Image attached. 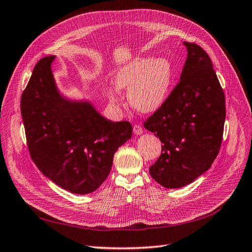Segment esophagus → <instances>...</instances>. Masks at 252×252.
Instances as JSON below:
<instances>
[{"instance_id":"1","label":"esophagus","mask_w":252,"mask_h":252,"mask_svg":"<svg viewBox=\"0 0 252 252\" xmlns=\"http://www.w3.org/2000/svg\"><path fill=\"white\" fill-rule=\"evenodd\" d=\"M142 132H143V128L140 125L133 126V133H135V135H141Z\"/></svg>"}]
</instances>
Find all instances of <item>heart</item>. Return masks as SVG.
<instances>
[{"label": "heart", "mask_w": 252, "mask_h": 252, "mask_svg": "<svg viewBox=\"0 0 252 252\" xmlns=\"http://www.w3.org/2000/svg\"><path fill=\"white\" fill-rule=\"evenodd\" d=\"M174 70L166 58L143 56L122 66L115 77L116 86L128 90L130 105L138 112L153 113L166 101L171 90ZM120 92L110 91V99L117 101Z\"/></svg>", "instance_id": "1"}]
</instances>
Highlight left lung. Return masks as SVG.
<instances>
[{
  "instance_id": "obj_1",
  "label": "left lung",
  "mask_w": 252,
  "mask_h": 252,
  "mask_svg": "<svg viewBox=\"0 0 252 252\" xmlns=\"http://www.w3.org/2000/svg\"><path fill=\"white\" fill-rule=\"evenodd\" d=\"M187 48L181 80L166 101L145 122L160 138L162 152L149 168L165 188H181L211 167L222 143L225 95L211 59L196 43Z\"/></svg>"
}]
</instances>
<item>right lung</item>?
Masks as SVG:
<instances>
[{
    "label": "right lung",
    "instance_id": "add662e5",
    "mask_svg": "<svg viewBox=\"0 0 252 252\" xmlns=\"http://www.w3.org/2000/svg\"><path fill=\"white\" fill-rule=\"evenodd\" d=\"M55 56L34 66L20 111L30 157L40 172L69 192L87 194L109 176L117 149L129 140V122L107 121L89 101L60 94L52 68Z\"/></svg>",
    "mask_w": 252,
    "mask_h": 252
}]
</instances>
